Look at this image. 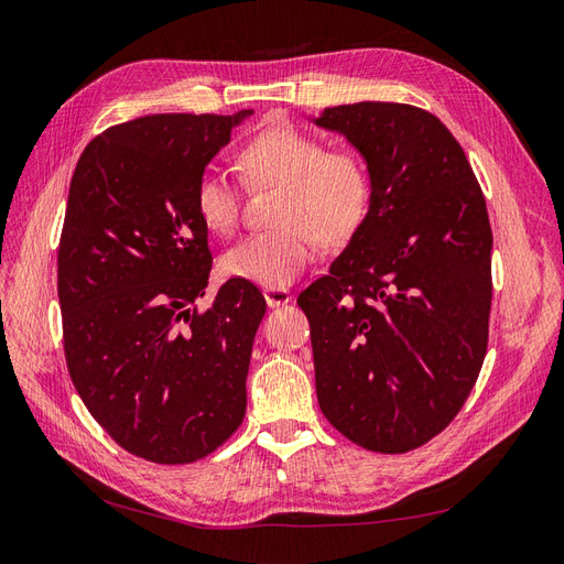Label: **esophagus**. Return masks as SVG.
<instances>
[{
	"mask_svg": "<svg viewBox=\"0 0 564 564\" xmlns=\"http://www.w3.org/2000/svg\"><path fill=\"white\" fill-rule=\"evenodd\" d=\"M264 300L269 307H281V305H288V302L293 300V295L288 288H264Z\"/></svg>",
	"mask_w": 564,
	"mask_h": 564,
	"instance_id": "34e87169",
	"label": "esophagus"
}]
</instances>
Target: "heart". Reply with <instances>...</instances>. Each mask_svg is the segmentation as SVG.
<instances>
[{
  "mask_svg": "<svg viewBox=\"0 0 564 564\" xmlns=\"http://www.w3.org/2000/svg\"><path fill=\"white\" fill-rule=\"evenodd\" d=\"M238 166L245 183L281 185V226L242 238L224 254L221 269L230 279L288 285L312 262L322 238H350L367 214L371 176L365 159L350 150H326L319 138L295 126H273L245 142ZM240 207V187L226 173L205 171L197 178L195 212L212 234H234Z\"/></svg>",
  "mask_w": 564,
  "mask_h": 564,
  "instance_id": "obj_1",
  "label": "heart"
}]
</instances>
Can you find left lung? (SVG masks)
Returning <instances> with one entry per match:
<instances>
[{"mask_svg": "<svg viewBox=\"0 0 564 564\" xmlns=\"http://www.w3.org/2000/svg\"><path fill=\"white\" fill-rule=\"evenodd\" d=\"M316 126L365 156V221L300 293L316 398L373 453L429 443L465 405L488 345L490 234L465 150L433 113L398 102L326 109Z\"/></svg>", "mask_w": 564, "mask_h": 564, "instance_id": "1", "label": "left lung"}]
</instances>
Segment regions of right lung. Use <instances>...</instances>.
Returning <instances> with one entry per match:
<instances>
[{
  "label": "right lung",
  "instance_id": "1",
  "mask_svg": "<svg viewBox=\"0 0 564 564\" xmlns=\"http://www.w3.org/2000/svg\"><path fill=\"white\" fill-rule=\"evenodd\" d=\"M250 109L152 113L83 150L68 187L56 291L80 400L123 451L187 465L230 438L248 405L259 288L228 279L199 312L212 271L195 185Z\"/></svg>",
  "mask_w": 564,
  "mask_h": 564
}]
</instances>
